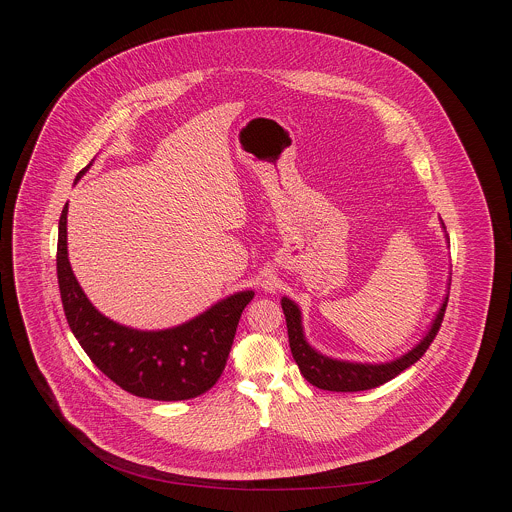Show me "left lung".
<instances>
[{"label":"left lung","mask_w":512,"mask_h":512,"mask_svg":"<svg viewBox=\"0 0 512 512\" xmlns=\"http://www.w3.org/2000/svg\"><path fill=\"white\" fill-rule=\"evenodd\" d=\"M445 228V226H443ZM447 307V297L443 299L439 307L436 319L432 321L430 331L426 337L406 355L390 361V363H380V365H368V363H349V361H337L331 357H325L317 353L303 335V325H301V311L293 303L290 297H282V309L286 315L288 323V337H290V349H292L293 359L299 366L303 378L321 388V390H331V392H361V390H370L376 388L394 376H398L402 370L408 366L418 363L432 341L438 335L443 313Z\"/></svg>","instance_id":"left-lung-1"}]
</instances>
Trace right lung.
<instances>
[{
	"label": "right lung",
	"mask_w": 512,
	"mask_h": 512,
	"mask_svg": "<svg viewBox=\"0 0 512 512\" xmlns=\"http://www.w3.org/2000/svg\"><path fill=\"white\" fill-rule=\"evenodd\" d=\"M92 161L76 175L90 169ZM65 205L59 220L57 278L63 309L84 353L122 390L149 400H189L211 390L224 370L252 290L228 295L195 319L161 331H140L104 317L74 278L67 252Z\"/></svg>",
	"instance_id": "right-lung-1"
}]
</instances>
